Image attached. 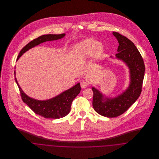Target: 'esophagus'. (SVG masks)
Returning <instances> with one entry per match:
<instances>
[{
	"label": "esophagus",
	"mask_w": 159,
	"mask_h": 159,
	"mask_svg": "<svg viewBox=\"0 0 159 159\" xmlns=\"http://www.w3.org/2000/svg\"><path fill=\"white\" fill-rule=\"evenodd\" d=\"M81 87L82 88H86L88 86V83L87 82H86L85 81H82L81 82Z\"/></svg>",
	"instance_id": "esophagus-1"
}]
</instances>
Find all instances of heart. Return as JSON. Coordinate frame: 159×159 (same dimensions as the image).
Masks as SVG:
<instances>
[{
	"label": "heart",
	"instance_id": "1",
	"mask_svg": "<svg viewBox=\"0 0 159 159\" xmlns=\"http://www.w3.org/2000/svg\"><path fill=\"white\" fill-rule=\"evenodd\" d=\"M75 52L79 59H85L92 56L94 58H98L103 52V47L97 40L88 39L75 46Z\"/></svg>",
	"mask_w": 159,
	"mask_h": 159
}]
</instances>
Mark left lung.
<instances>
[{"mask_svg":"<svg viewBox=\"0 0 159 159\" xmlns=\"http://www.w3.org/2000/svg\"><path fill=\"white\" fill-rule=\"evenodd\" d=\"M119 46L117 59L123 61L130 70V82L129 88L114 98H104L103 94L92 88V106L97 113L108 117H117L125 113L139 97L144 76L145 66L143 57L134 43L117 32H113Z\"/></svg>","mask_w":159,"mask_h":159,"instance_id":"left-lung-1","label":"left lung"}]
</instances>
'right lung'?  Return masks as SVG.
<instances>
[{
    "instance_id": "obj_1",
    "label": "right lung",
    "mask_w": 159,
    "mask_h": 159,
    "mask_svg": "<svg viewBox=\"0 0 159 159\" xmlns=\"http://www.w3.org/2000/svg\"><path fill=\"white\" fill-rule=\"evenodd\" d=\"M65 34H48L42 35L25 46L21 50L18 59L23 54L29 49L39 45L46 41H52L61 39L65 36ZM19 88L21 98L30 108L37 114L42 116L45 118L59 119L67 116L70 111L71 105L73 100L79 94L81 91L80 84L78 83L73 88L64 91L59 95L46 100H37L28 97L20 87L16 77L15 78Z\"/></svg>"
}]
</instances>
